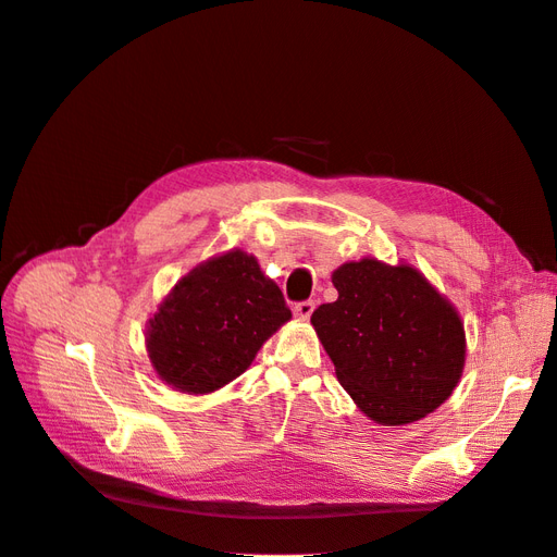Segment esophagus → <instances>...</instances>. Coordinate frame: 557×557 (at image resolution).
<instances>
[{"mask_svg": "<svg viewBox=\"0 0 557 557\" xmlns=\"http://www.w3.org/2000/svg\"><path fill=\"white\" fill-rule=\"evenodd\" d=\"M312 310H315V301H298V304L294 306V315L306 320V318L312 315Z\"/></svg>", "mask_w": 557, "mask_h": 557, "instance_id": "1", "label": "esophagus"}]
</instances>
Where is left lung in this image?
<instances>
[{
  "label": "left lung",
  "instance_id": "left-lung-1",
  "mask_svg": "<svg viewBox=\"0 0 557 557\" xmlns=\"http://www.w3.org/2000/svg\"><path fill=\"white\" fill-rule=\"evenodd\" d=\"M332 282L338 298L322 304L310 322L341 386L383 425L431 414L463 372L459 312L409 265L350 261L334 270Z\"/></svg>",
  "mask_w": 557,
  "mask_h": 557
}]
</instances>
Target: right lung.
<instances>
[{
  "label": "right lung",
  "instance_id": "1",
  "mask_svg": "<svg viewBox=\"0 0 557 557\" xmlns=\"http://www.w3.org/2000/svg\"><path fill=\"white\" fill-rule=\"evenodd\" d=\"M292 310L259 261L216 256L185 275L148 326L154 372L183 393H211L237 379Z\"/></svg>",
  "mask_w": 557,
  "mask_h": 557
}]
</instances>
